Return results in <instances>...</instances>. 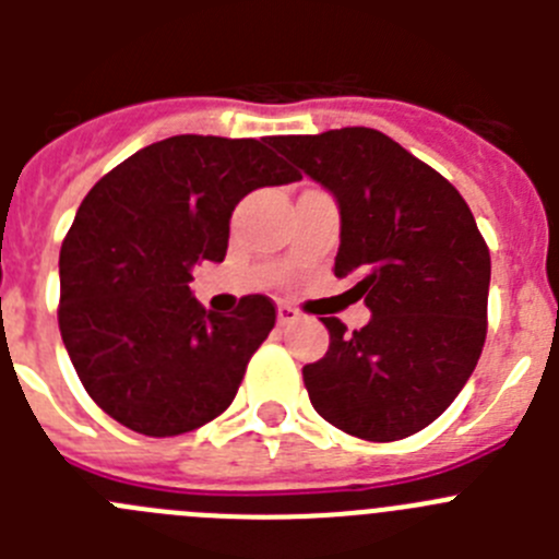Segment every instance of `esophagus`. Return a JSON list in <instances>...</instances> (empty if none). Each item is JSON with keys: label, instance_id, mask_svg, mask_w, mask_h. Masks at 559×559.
<instances>
[{"label": "esophagus", "instance_id": "34e87169", "mask_svg": "<svg viewBox=\"0 0 559 559\" xmlns=\"http://www.w3.org/2000/svg\"><path fill=\"white\" fill-rule=\"evenodd\" d=\"M299 310L296 308H290V305H280V308H276V322L280 324H294V322H299Z\"/></svg>", "mask_w": 559, "mask_h": 559}]
</instances>
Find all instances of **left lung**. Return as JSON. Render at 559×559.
Wrapping results in <instances>:
<instances>
[{"instance_id":"obj_1","label":"left lung","mask_w":559,"mask_h":559,"mask_svg":"<svg viewBox=\"0 0 559 559\" xmlns=\"http://www.w3.org/2000/svg\"><path fill=\"white\" fill-rule=\"evenodd\" d=\"M341 210L335 276L372 310L367 328L322 319L324 358L302 369L330 426L394 442L431 426L473 374L487 338L490 249L471 206L433 167L374 128L271 136Z\"/></svg>"}]
</instances>
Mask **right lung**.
I'll list each match as a JSON object with an SVG mask.
<instances>
[{
  "instance_id": "obj_1",
  "label": "right lung",
  "mask_w": 559,
  "mask_h": 559,
  "mask_svg": "<svg viewBox=\"0 0 559 559\" xmlns=\"http://www.w3.org/2000/svg\"><path fill=\"white\" fill-rule=\"evenodd\" d=\"M296 179L271 136L181 133L88 190L58 260V328L108 417L145 437H176L231 406L276 308L249 294L231 313H212L190 294L192 269L226 257L237 201Z\"/></svg>"
}]
</instances>
